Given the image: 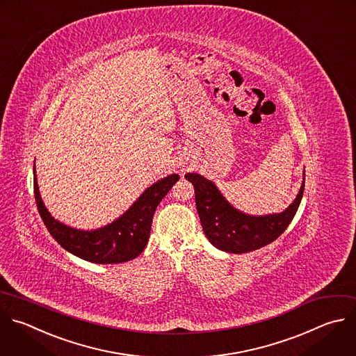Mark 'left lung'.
<instances>
[{
  "label": "left lung",
  "instance_id": "obj_1",
  "mask_svg": "<svg viewBox=\"0 0 356 356\" xmlns=\"http://www.w3.org/2000/svg\"><path fill=\"white\" fill-rule=\"evenodd\" d=\"M194 186L195 205L208 241L227 253H248L264 248L278 239L292 222L303 197L305 181L296 200L282 212L267 216H250L234 209L205 177L187 173Z\"/></svg>",
  "mask_w": 356,
  "mask_h": 356
}]
</instances>
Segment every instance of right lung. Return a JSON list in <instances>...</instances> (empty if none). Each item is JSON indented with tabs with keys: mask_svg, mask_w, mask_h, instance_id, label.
I'll list each match as a JSON object with an SVG mask.
<instances>
[{
	"mask_svg": "<svg viewBox=\"0 0 356 356\" xmlns=\"http://www.w3.org/2000/svg\"><path fill=\"white\" fill-rule=\"evenodd\" d=\"M180 179L170 175L152 184L123 215L97 230H76L57 222L46 209L33 168V188L39 213L57 243L74 256L96 264H118L138 257L145 249L155 209L173 184Z\"/></svg>",
	"mask_w": 356,
	"mask_h": 356,
	"instance_id": "right-lung-1",
	"label": "right lung"
}]
</instances>
